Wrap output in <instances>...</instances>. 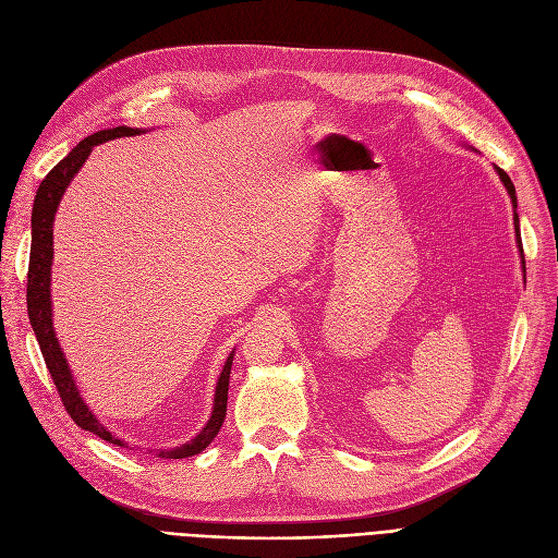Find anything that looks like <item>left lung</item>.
Instances as JSON below:
<instances>
[{"label": "left lung", "mask_w": 558, "mask_h": 558, "mask_svg": "<svg viewBox=\"0 0 558 558\" xmlns=\"http://www.w3.org/2000/svg\"><path fill=\"white\" fill-rule=\"evenodd\" d=\"M497 169V173H500V179H502V183L507 185V190H509V194H511V201H513V208H515V187H513V183H511V179H509V173L505 171V169H500V167H495ZM513 221H515V230H518V215L513 213Z\"/></svg>", "instance_id": "1"}]
</instances>
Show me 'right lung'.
Here are the masks:
<instances>
[{
	"instance_id": "1",
	"label": "right lung",
	"mask_w": 558,
	"mask_h": 558,
	"mask_svg": "<svg viewBox=\"0 0 558 558\" xmlns=\"http://www.w3.org/2000/svg\"><path fill=\"white\" fill-rule=\"evenodd\" d=\"M142 131L137 129H129V126H117V129H108V131H99L90 137L81 140L74 149L58 162L38 187L36 192V201H34V213H32V257H28V274H26V307H28V320H32V328L36 332V339L40 343L45 364L49 368V375L56 385L58 396H61V402L65 407V412L70 414V418L81 427L97 434L104 441L112 444V446H126L122 438H114L95 416L90 409L85 407V402L81 400L76 385L72 379V373L68 368V362L63 357V350L56 341L53 335V326H51V299H49V280H51V238H53V215L58 203H61V196L65 192V187L70 185V181L74 179V173L81 169V165L85 162V158L90 156L93 146L106 142V140H114V137H126V135H137ZM230 366H232V355H228L221 377L217 383V391H215V407H213V416L201 429V434L196 438H192L190 444L173 448V450H162L160 457L165 459H185L192 454L203 452L208 448L215 436L219 434L223 418H226V404H228V385H230Z\"/></svg>"
}]
</instances>
